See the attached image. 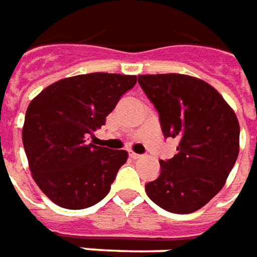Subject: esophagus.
<instances>
[{"instance_id": "obj_1", "label": "esophagus", "mask_w": 257, "mask_h": 257, "mask_svg": "<svg viewBox=\"0 0 257 257\" xmlns=\"http://www.w3.org/2000/svg\"><path fill=\"white\" fill-rule=\"evenodd\" d=\"M128 156H130L132 159H140V158H141V155L136 154V152H130V154H128Z\"/></svg>"}]
</instances>
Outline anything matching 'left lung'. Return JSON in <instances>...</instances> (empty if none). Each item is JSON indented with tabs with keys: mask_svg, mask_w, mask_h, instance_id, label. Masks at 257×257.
<instances>
[{
	"mask_svg": "<svg viewBox=\"0 0 257 257\" xmlns=\"http://www.w3.org/2000/svg\"><path fill=\"white\" fill-rule=\"evenodd\" d=\"M138 83L159 113L177 154L161 159L159 177L145 184L149 199L170 213L205 206L224 185L239 152V124L223 96L205 81L177 73L143 74Z\"/></svg>",
	"mask_w": 257,
	"mask_h": 257,
	"instance_id": "1",
	"label": "left lung"
}]
</instances>
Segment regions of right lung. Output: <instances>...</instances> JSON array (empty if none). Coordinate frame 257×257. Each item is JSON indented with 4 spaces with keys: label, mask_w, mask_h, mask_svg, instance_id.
Masks as SVG:
<instances>
[{
    "label": "right lung",
    "mask_w": 257,
    "mask_h": 257,
    "mask_svg": "<svg viewBox=\"0 0 257 257\" xmlns=\"http://www.w3.org/2000/svg\"><path fill=\"white\" fill-rule=\"evenodd\" d=\"M136 83V76L80 74L51 84L30 102L23 147L34 181L58 206L85 209L108 195L127 152L94 145V133Z\"/></svg>",
    "instance_id": "obj_1"
}]
</instances>
